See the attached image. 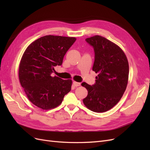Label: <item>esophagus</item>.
<instances>
[{
	"mask_svg": "<svg viewBox=\"0 0 150 150\" xmlns=\"http://www.w3.org/2000/svg\"><path fill=\"white\" fill-rule=\"evenodd\" d=\"M73 84H74L75 86H81V83H80L76 82V81H74V82H73Z\"/></svg>",
	"mask_w": 150,
	"mask_h": 150,
	"instance_id": "1",
	"label": "esophagus"
}]
</instances>
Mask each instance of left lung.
<instances>
[{
	"instance_id": "1",
	"label": "left lung",
	"mask_w": 150,
	"mask_h": 150,
	"mask_svg": "<svg viewBox=\"0 0 150 150\" xmlns=\"http://www.w3.org/2000/svg\"><path fill=\"white\" fill-rule=\"evenodd\" d=\"M86 40L94 48L93 71L98 75L94 85L82 83L88 93L83 103L91 111L106 112L120 101L126 89L129 76L128 59L120 47L103 36L96 35Z\"/></svg>"
}]
</instances>
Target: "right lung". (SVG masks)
Returning a JSON list of instances; mask_svg holds the SVG:
<instances>
[{"mask_svg":"<svg viewBox=\"0 0 150 150\" xmlns=\"http://www.w3.org/2000/svg\"><path fill=\"white\" fill-rule=\"evenodd\" d=\"M74 37L48 35L34 40L27 47L19 67L21 85L29 100L42 110L54 109L62 103L71 89V79L52 76L54 66L76 41Z\"/></svg>","mask_w":150,"mask_h":150,"instance_id":"1","label":"right lung"}]
</instances>
